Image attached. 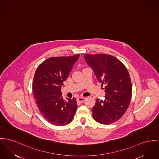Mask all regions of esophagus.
Returning <instances> with one entry per match:
<instances>
[{"instance_id": "34e87169", "label": "esophagus", "mask_w": 159, "mask_h": 159, "mask_svg": "<svg viewBox=\"0 0 159 159\" xmlns=\"http://www.w3.org/2000/svg\"><path fill=\"white\" fill-rule=\"evenodd\" d=\"M85 99V98H84V97H79V98H77V101L78 102L81 103V102H83L84 101Z\"/></svg>"}]
</instances>
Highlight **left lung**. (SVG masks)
Returning a JSON list of instances; mask_svg holds the SVG:
<instances>
[{"label":"left lung","mask_w":159,"mask_h":159,"mask_svg":"<svg viewBox=\"0 0 159 159\" xmlns=\"http://www.w3.org/2000/svg\"><path fill=\"white\" fill-rule=\"evenodd\" d=\"M86 63L93 70L98 81L105 85V99H97L93 117L101 124L119 120L126 112L132 96L131 78L126 67L113 55L84 54Z\"/></svg>","instance_id":"obj_1"}]
</instances>
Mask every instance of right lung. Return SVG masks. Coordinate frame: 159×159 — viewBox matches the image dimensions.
<instances>
[{"label":"right lung","instance_id":"right-lung-1","mask_svg":"<svg viewBox=\"0 0 159 159\" xmlns=\"http://www.w3.org/2000/svg\"><path fill=\"white\" fill-rule=\"evenodd\" d=\"M79 57L77 54L49 58L39 64L34 74L32 90L37 106L44 119L55 125L70 124L76 113V99L64 101L61 90Z\"/></svg>","mask_w":159,"mask_h":159}]
</instances>
